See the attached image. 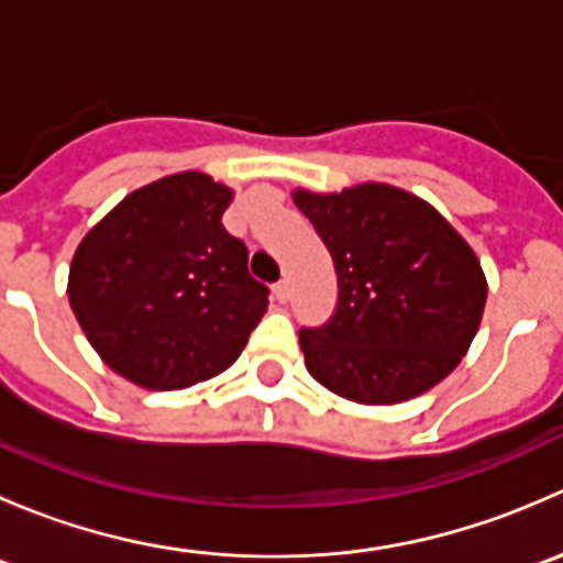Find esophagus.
Wrapping results in <instances>:
<instances>
[{"label": "esophagus", "mask_w": 563, "mask_h": 563, "mask_svg": "<svg viewBox=\"0 0 563 563\" xmlns=\"http://www.w3.org/2000/svg\"><path fill=\"white\" fill-rule=\"evenodd\" d=\"M275 297H277V302H288V299H291V283H288V280L277 283Z\"/></svg>", "instance_id": "1"}]
</instances>
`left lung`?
Instances as JSON below:
<instances>
[{
	"mask_svg": "<svg viewBox=\"0 0 563 563\" xmlns=\"http://www.w3.org/2000/svg\"><path fill=\"white\" fill-rule=\"evenodd\" d=\"M338 272V308L302 329L305 365L334 395L391 406L433 389L468 351L487 280L468 242L422 198L378 181L294 190Z\"/></svg>",
	"mask_w": 563,
	"mask_h": 563,
	"instance_id": "1",
	"label": "left lung"
}]
</instances>
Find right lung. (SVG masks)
Segmentation results:
<instances>
[{"instance_id":"1","label":"right lung","mask_w":563,"mask_h":563,"mask_svg":"<svg viewBox=\"0 0 563 563\" xmlns=\"http://www.w3.org/2000/svg\"><path fill=\"white\" fill-rule=\"evenodd\" d=\"M234 190L201 172L130 192L89 231L67 297L111 371L144 389H185L236 362L269 305L245 242L220 218Z\"/></svg>"}]
</instances>
